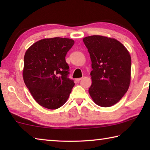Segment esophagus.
<instances>
[{"label":"esophagus","mask_w":150,"mask_h":150,"mask_svg":"<svg viewBox=\"0 0 150 150\" xmlns=\"http://www.w3.org/2000/svg\"><path fill=\"white\" fill-rule=\"evenodd\" d=\"M83 78H78V79H76V81H77V82H79V81L82 79Z\"/></svg>","instance_id":"1"}]
</instances>
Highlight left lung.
Wrapping results in <instances>:
<instances>
[{"mask_svg":"<svg viewBox=\"0 0 150 150\" xmlns=\"http://www.w3.org/2000/svg\"><path fill=\"white\" fill-rule=\"evenodd\" d=\"M83 40L92 62L93 82L88 89L91 98L103 107L115 105L130 86V54L120 42L110 38L91 35Z\"/></svg>","mask_w":150,"mask_h":150,"instance_id":"obj_1","label":"left lung"}]
</instances>
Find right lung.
<instances>
[{"mask_svg": "<svg viewBox=\"0 0 150 150\" xmlns=\"http://www.w3.org/2000/svg\"><path fill=\"white\" fill-rule=\"evenodd\" d=\"M73 44L74 41L69 38L43 39L34 43L25 54L24 83L43 107L57 109L69 98L75 83L69 78L65 56Z\"/></svg>", "mask_w": 150, "mask_h": 150, "instance_id": "add662e5", "label": "right lung"}]
</instances>
